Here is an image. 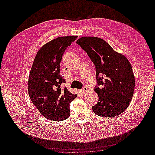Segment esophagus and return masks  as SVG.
Wrapping results in <instances>:
<instances>
[{
    "label": "esophagus",
    "mask_w": 155,
    "mask_h": 155,
    "mask_svg": "<svg viewBox=\"0 0 155 155\" xmlns=\"http://www.w3.org/2000/svg\"><path fill=\"white\" fill-rule=\"evenodd\" d=\"M87 90H88L87 87H83V88H81V90H80V92H81L82 94H84V93H85V92H87Z\"/></svg>",
    "instance_id": "1"
}]
</instances>
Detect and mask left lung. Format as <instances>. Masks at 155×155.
Returning a JSON list of instances; mask_svg holds the SVG:
<instances>
[{
  "mask_svg": "<svg viewBox=\"0 0 155 155\" xmlns=\"http://www.w3.org/2000/svg\"><path fill=\"white\" fill-rule=\"evenodd\" d=\"M76 43L86 51L96 67L94 91L99 100L92 106L94 112L107 118L120 114L130 104L135 85L128 59L96 37H82Z\"/></svg>",
  "mask_w": 155,
  "mask_h": 155,
  "instance_id": "left-lung-1",
  "label": "left lung"
}]
</instances>
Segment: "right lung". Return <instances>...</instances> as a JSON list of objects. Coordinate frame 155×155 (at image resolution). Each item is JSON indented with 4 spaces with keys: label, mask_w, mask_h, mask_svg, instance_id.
<instances>
[{
    "label": "right lung",
    "mask_w": 155,
    "mask_h": 155,
    "mask_svg": "<svg viewBox=\"0 0 155 155\" xmlns=\"http://www.w3.org/2000/svg\"><path fill=\"white\" fill-rule=\"evenodd\" d=\"M77 36L60 37L40 48L33 63L28 83L30 99L46 118L63 121L70 116V104L77 94L61 88L65 80L59 74L63 54Z\"/></svg>",
    "instance_id": "1"
}]
</instances>
